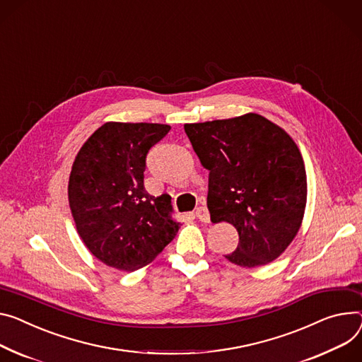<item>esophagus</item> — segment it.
<instances>
[{"instance_id":"obj_1","label":"esophagus","mask_w":362,"mask_h":362,"mask_svg":"<svg viewBox=\"0 0 362 362\" xmlns=\"http://www.w3.org/2000/svg\"><path fill=\"white\" fill-rule=\"evenodd\" d=\"M196 216H197L202 221H204V223H209V221H210L209 210H207V207H204V206H200V207L196 210Z\"/></svg>"}]
</instances>
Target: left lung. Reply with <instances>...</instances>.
Listing matches in <instances>:
<instances>
[{"instance_id":"obj_1","label":"left lung","mask_w":362,"mask_h":362,"mask_svg":"<svg viewBox=\"0 0 362 362\" xmlns=\"http://www.w3.org/2000/svg\"><path fill=\"white\" fill-rule=\"evenodd\" d=\"M184 129L210 171L211 221H228L239 233L225 258L245 268L276 259L296 238L308 200L304 162L290 134L255 113Z\"/></svg>"}]
</instances>
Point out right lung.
<instances>
[{
	"label": "right lung",
	"instance_id": "1",
	"mask_svg": "<svg viewBox=\"0 0 362 362\" xmlns=\"http://www.w3.org/2000/svg\"><path fill=\"white\" fill-rule=\"evenodd\" d=\"M170 130L168 124L108 122L74 160L68 199L76 230L108 267L148 265L180 229L168 194L153 197L144 185L146 155Z\"/></svg>",
	"mask_w": 362,
	"mask_h": 362
}]
</instances>
